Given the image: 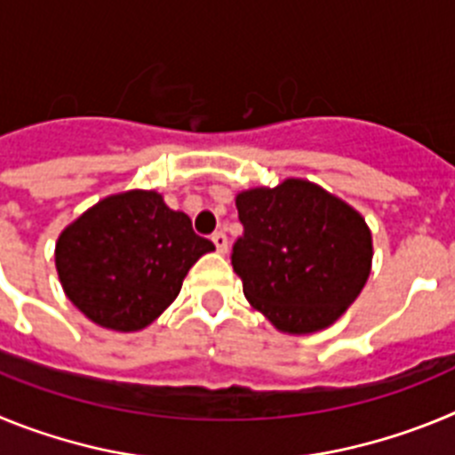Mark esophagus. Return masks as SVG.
Wrapping results in <instances>:
<instances>
[{
    "instance_id": "obj_1",
    "label": "esophagus",
    "mask_w": 455,
    "mask_h": 455,
    "mask_svg": "<svg viewBox=\"0 0 455 455\" xmlns=\"http://www.w3.org/2000/svg\"><path fill=\"white\" fill-rule=\"evenodd\" d=\"M212 241H214L216 251H219L220 255H225V252H228V236H225V232H216V235L212 236Z\"/></svg>"
}]
</instances>
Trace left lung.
I'll return each mask as SVG.
<instances>
[{
    "label": "left lung",
    "instance_id": "8db88e82",
    "mask_svg": "<svg viewBox=\"0 0 455 455\" xmlns=\"http://www.w3.org/2000/svg\"><path fill=\"white\" fill-rule=\"evenodd\" d=\"M235 203L243 236L232 248V268L248 303L287 335L335 323L371 273L364 216L300 178L239 191Z\"/></svg>",
    "mask_w": 455,
    "mask_h": 455
}]
</instances>
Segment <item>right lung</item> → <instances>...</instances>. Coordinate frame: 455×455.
Here are the masks:
<instances>
[{
	"label": "right lung",
	"instance_id": "1",
	"mask_svg": "<svg viewBox=\"0 0 455 455\" xmlns=\"http://www.w3.org/2000/svg\"><path fill=\"white\" fill-rule=\"evenodd\" d=\"M214 243L193 232L156 191L107 196L56 239L54 262L70 303L92 323L143 331L178 299L188 268Z\"/></svg>",
	"mask_w": 455,
	"mask_h": 455
}]
</instances>
